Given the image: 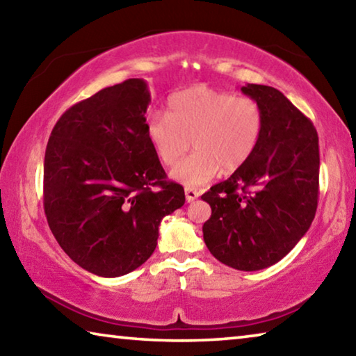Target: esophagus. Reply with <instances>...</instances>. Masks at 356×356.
Segmentation results:
<instances>
[{"mask_svg": "<svg viewBox=\"0 0 356 356\" xmlns=\"http://www.w3.org/2000/svg\"><path fill=\"white\" fill-rule=\"evenodd\" d=\"M197 196H200V193L193 188H185V200L188 202H193L195 200H197Z\"/></svg>", "mask_w": 356, "mask_h": 356, "instance_id": "obj_1", "label": "esophagus"}]
</instances>
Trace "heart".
<instances>
[{
    "mask_svg": "<svg viewBox=\"0 0 356 356\" xmlns=\"http://www.w3.org/2000/svg\"><path fill=\"white\" fill-rule=\"evenodd\" d=\"M264 116L256 100L195 86L174 94L166 113L147 119V138L161 165L174 166L188 149L196 152L174 168L171 176L196 188L220 172L238 170L254 152Z\"/></svg>",
    "mask_w": 356,
    "mask_h": 356,
    "instance_id": "heart-1",
    "label": "heart"
}]
</instances>
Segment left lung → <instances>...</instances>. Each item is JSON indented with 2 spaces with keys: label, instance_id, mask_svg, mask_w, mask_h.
<instances>
[{
  "label": "left lung",
  "instance_id": "1",
  "mask_svg": "<svg viewBox=\"0 0 356 356\" xmlns=\"http://www.w3.org/2000/svg\"><path fill=\"white\" fill-rule=\"evenodd\" d=\"M262 110L254 152L201 196L212 216L202 234L227 267L256 272L280 262L308 232L317 210L318 136L311 120L272 86L240 88Z\"/></svg>",
  "mask_w": 356,
  "mask_h": 356
}]
</instances>
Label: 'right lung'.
Returning <instances> with one entry per match:
<instances>
[{
  "label": "right lung",
  "instance_id": "right-lung-1",
  "mask_svg": "<svg viewBox=\"0 0 356 356\" xmlns=\"http://www.w3.org/2000/svg\"><path fill=\"white\" fill-rule=\"evenodd\" d=\"M147 83L130 78L70 106L44 161V209L72 261L116 278L152 256L159 226L185 204L147 138Z\"/></svg>",
  "mask_w": 356,
  "mask_h": 356
}]
</instances>
